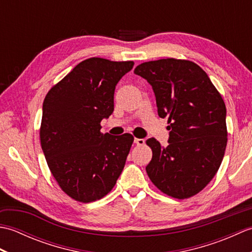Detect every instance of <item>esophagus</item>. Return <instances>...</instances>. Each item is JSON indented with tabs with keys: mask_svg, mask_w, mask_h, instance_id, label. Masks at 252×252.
Instances as JSON below:
<instances>
[{
	"mask_svg": "<svg viewBox=\"0 0 252 252\" xmlns=\"http://www.w3.org/2000/svg\"><path fill=\"white\" fill-rule=\"evenodd\" d=\"M134 143L136 144V145H144L145 144V140H143V138H134Z\"/></svg>",
	"mask_w": 252,
	"mask_h": 252,
	"instance_id": "obj_1",
	"label": "esophagus"
}]
</instances>
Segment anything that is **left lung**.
<instances>
[{
    "label": "left lung",
    "instance_id": "obj_1",
    "mask_svg": "<svg viewBox=\"0 0 252 252\" xmlns=\"http://www.w3.org/2000/svg\"><path fill=\"white\" fill-rule=\"evenodd\" d=\"M134 73L152 85L160 118H168L169 145L146 141V172L158 189L178 199L198 194L218 172L227 143L226 108L208 74L190 61L143 63Z\"/></svg>",
    "mask_w": 252,
    "mask_h": 252
}]
</instances>
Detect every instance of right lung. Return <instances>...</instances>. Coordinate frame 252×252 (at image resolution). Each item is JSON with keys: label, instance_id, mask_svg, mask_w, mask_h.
Returning <instances> with one entry per match:
<instances>
[{"label": "right lung", "instance_id": "1", "mask_svg": "<svg viewBox=\"0 0 252 252\" xmlns=\"http://www.w3.org/2000/svg\"><path fill=\"white\" fill-rule=\"evenodd\" d=\"M133 62L85 60L53 87L43 101L40 140L47 165L63 191L92 202L114 189L134 141L130 133L100 132L114 111L117 83Z\"/></svg>", "mask_w": 252, "mask_h": 252}]
</instances>
